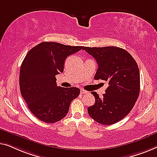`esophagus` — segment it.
Returning <instances> with one entry per match:
<instances>
[{
  "mask_svg": "<svg viewBox=\"0 0 157 157\" xmlns=\"http://www.w3.org/2000/svg\"><path fill=\"white\" fill-rule=\"evenodd\" d=\"M88 92H87V90H82V89L80 90V93L81 94H86V93H88Z\"/></svg>",
  "mask_w": 157,
  "mask_h": 157,
  "instance_id": "1",
  "label": "esophagus"
}]
</instances>
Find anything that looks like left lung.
Masks as SVG:
<instances>
[{
	"mask_svg": "<svg viewBox=\"0 0 157 157\" xmlns=\"http://www.w3.org/2000/svg\"><path fill=\"white\" fill-rule=\"evenodd\" d=\"M98 64L95 79L109 82L102 98L92 92L95 103L87 108L89 115L97 122L110 125L118 122L131 112L140 90V70L135 59L127 50L109 46L84 47Z\"/></svg>",
	"mask_w": 157,
	"mask_h": 157,
	"instance_id": "obj_1",
	"label": "left lung"
}]
</instances>
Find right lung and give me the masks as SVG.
<instances>
[{"label":"right lung","mask_w":157,"mask_h":157,"mask_svg":"<svg viewBox=\"0 0 157 157\" xmlns=\"http://www.w3.org/2000/svg\"><path fill=\"white\" fill-rule=\"evenodd\" d=\"M82 48L43 42L24 58L20 70V89L30 112L40 121L55 123L63 119L71 101L79 96L78 87L57 86L56 75L63 72L67 57Z\"/></svg>","instance_id":"right-lung-1"}]
</instances>
